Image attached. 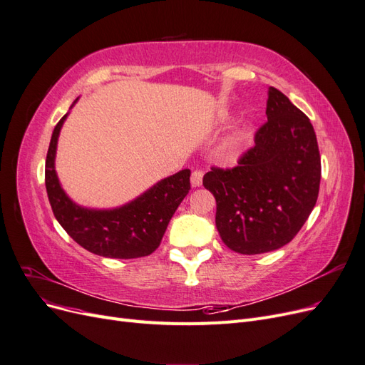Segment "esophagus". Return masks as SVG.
Listing matches in <instances>:
<instances>
[{"label": "esophagus", "mask_w": 365, "mask_h": 365, "mask_svg": "<svg viewBox=\"0 0 365 365\" xmlns=\"http://www.w3.org/2000/svg\"><path fill=\"white\" fill-rule=\"evenodd\" d=\"M202 176H204V173L201 170H195L190 176L192 187H200L202 184Z\"/></svg>", "instance_id": "obj_1"}]
</instances>
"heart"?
<instances>
[{
    "label": "heart",
    "instance_id": "b5f03b06",
    "mask_svg": "<svg viewBox=\"0 0 365 365\" xmlns=\"http://www.w3.org/2000/svg\"><path fill=\"white\" fill-rule=\"evenodd\" d=\"M230 120V115L228 114H222L220 115V118H219V121L220 123H227V121ZM239 143H240V132L239 130H236V132H233V134H231L227 140H225V150H228V152H235L237 148H239Z\"/></svg>",
    "mask_w": 365,
    "mask_h": 365
}]
</instances>
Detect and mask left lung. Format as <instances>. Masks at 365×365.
<instances>
[{"label":"left lung","instance_id":"left-lung-1","mask_svg":"<svg viewBox=\"0 0 365 365\" xmlns=\"http://www.w3.org/2000/svg\"><path fill=\"white\" fill-rule=\"evenodd\" d=\"M267 118L239 165L213 168L202 184L216 200V228L240 254L289 244L314 210L322 160L314 126L283 93L269 86Z\"/></svg>","mask_w":365,"mask_h":365}]
</instances>
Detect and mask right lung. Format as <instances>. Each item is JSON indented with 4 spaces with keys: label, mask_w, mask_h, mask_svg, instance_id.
Masks as SVG:
<instances>
[{
    "label": "right lung",
    "mask_w": 365,
    "mask_h": 365,
    "mask_svg": "<svg viewBox=\"0 0 365 365\" xmlns=\"http://www.w3.org/2000/svg\"><path fill=\"white\" fill-rule=\"evenodd\" d=\"M76 98L70 109L77 103ZM70 111L54 126L46 160V187L54 217L86 251L109 259H137L160 247L173 213L190 190V170L160 180L120 207L91 208L74 202L62 189L54 161L61 129Z\"/></svg>",
    "instance_id": "right-lung-1"
}]
</instances>
